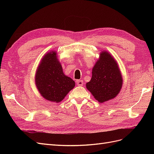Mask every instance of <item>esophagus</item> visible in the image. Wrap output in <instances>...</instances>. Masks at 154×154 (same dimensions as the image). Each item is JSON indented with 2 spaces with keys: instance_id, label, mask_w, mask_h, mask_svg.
Listing matches in <instances>:
<instances>
[{
  "instance_id": "1",
  "label": "esophagus",
  "mask_w": 154,
  "mask_h": 154,
  "mask_svg": "<svg viewBox=\"0 0 154 154\" xmlns=\"http://www.w3.org/2000/svg\"><path fill=\"white\" fill-rule=\"evenodd\" d=\"M76 84L78 86H82L83 85V82L82 80H78L76 81Z\"/></svg>"
}]
</instances>
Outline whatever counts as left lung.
<instances>
[{"label":"left lung","mask_w":154,"mask_h":154,"mask_svg":"<svg viewBox=\"0 0 154 154\" xmlns=\"http://www.w3.org/2000/svg\"><path fill=\"white\" fill-rule=\"evenodd\" d=\"M123 82L117 61L108 51H101L92 67L91 80L86 83L87 89L97 101L102 103L118 96Z\"/></svg>","instance_id":"8db88e82"}]
</instances>
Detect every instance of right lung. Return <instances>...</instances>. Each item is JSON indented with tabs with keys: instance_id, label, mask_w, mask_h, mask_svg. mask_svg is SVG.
Returning a JSON list of instances; mask_svg holds the SVG:
<instances>
[{
	"instance_id": "right-lung-1",
	"label": "right lung",
	"mask_w": 154,
	"mask_h": 154,
	"mask_svg": "<svg viewBox=\"0 0 154 154\" xmlns=\"http://www.w3.org/2000/svg\"><path fill=\"white\" fill-rule=\"evenodd\" d=\"M35 85L41 96L54 103L62 101L75 87V82L63 72L56 51L45 53L36 69Z\"/></svg>"
}]
</instances>
